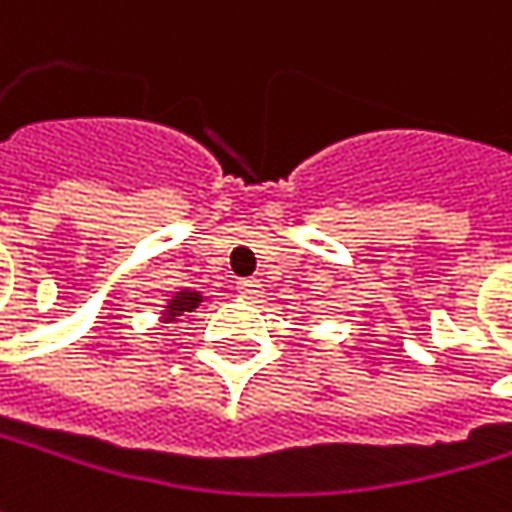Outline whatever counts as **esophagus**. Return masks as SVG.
Masks as SVG:
<instances>
[{
	"mask_svg": "<svg viewBox=\"0 0 512 512\" xmlns=\"http://www.w3.org/2000/svg\"><path fill=\"white\" fill-rule=\"evenodd\" d=\"M237 292H240L243 298H260V292H263V283L255 278L237 280Z\"/></svg>",
	"mask_w": 512,
	"mask_h": 512,
	"instance_id": "34e87169",
	"label": "esophagus"
}]
</instances>
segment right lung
Wrapping results in <instances>:
<instances>
[{"instance_id": "obj_1", "label": "right lung", "mask_w": 512, "mask_h": 512, "mask_svg": "<svg viewBox=\"0 0 512 512\" xmlns=\"http://www.w3.org/2000/svg\"><path fill=\"white\" fill-rule=\"evenodd\" d=\"M200 300H203V295H200V292H191V289L174 292V298L168 300V306L163 309V318H166V323L177 321L180 315H186V312H194V309L200 306Z\"/></svg>"}]
</instances>
